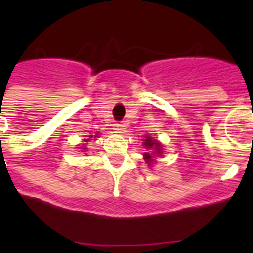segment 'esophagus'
<instances>
[{
	"instance_id": "34e87169",
	"label": "esophagus",
	"mask_w": 253,
	"mask_h": 253,
	"mask_svg": "<svg viewBox=\"0 0 253 253\" xmlns=\"http://www.w3.org/2000/svg\"><path fill=\"white\" fill-rule=\"evenodd\" d=\"M114 130H115L116 133H122V131L124 130V125L120 124V123H116V124H114Z\"/></svg>"
}]
</instances>
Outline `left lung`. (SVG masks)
Segmentation results:
<instances>
[{
  "instance_id": "8db88e82",
  "label": "left lung",
  "mask_w": 253,
  "mask_h": 253,
  "mask_svg": "<svg viewBox=\"0 0 253 253\" xmlns=\"http://www.w3.org/2000/svg\"><path fill=\"white\" fill-rule=\"evenodd\" d=\"M144 143H143V146L146 147L147 152L143 156H144V160L146 162L148 163V166H152L154 162V156H161L162 154V144H161L158 140L153 139L152 137L147 135Z\"/></svg>"
}]
</instances>
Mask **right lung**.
Masks as SVG:
<instances>
[{
  "label": "right lung",
  "instance_id": "right-lung-1",
  "mask_svg": "<svg viewBox=\"0 0 253 253\" xmlns=\"http://www.w3.org/2000/svg\"><path fill=\"white\" fill-rule=\"evenodd\" d=\"M88 137L90 138H92L93 135H88ZM84 142H90V139H84ZM78 148H81V149H84V151H86V148H84V147H78Z\"/></svg>",
  "mask_w": 253,
  "mask_h": 253
}]
</instances>
